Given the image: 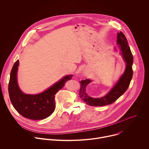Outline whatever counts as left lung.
Here are the masks:
<instances>
[{"label":"left lung","instance_id":"1","mask_svg":"<svg viewBox=\"0 0 149 149\" xmlns=\"http://www.w3.org/2000/svg\"><path fill=\"white\" fill-rule=\"evenodd\" d=\"M117 44L119 45L121 54L126 63V68L123 74L111 90L105 96L100 98H93L88 96L86 92V88L91 80L87 79L80 81L81 87L79 95L80 98L87 104L91 106H104L114 103L127 90L133 77L132 65L133 57L128 45V42L122 32L117 33Z\"/></svg>","mask_w":149,"mask_h":149}]
</instances>
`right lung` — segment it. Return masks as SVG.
Returning a JSON list of instances; mask_svg holds the SVG:
<instances>
[{
	"mask_svg": "<svg viewBox=\"0 0 149 149\" xmlns=\"http://www.w3.org/2000/svg\"><path fill=\"white\" fill-rule=\"evenodd\" d=\"M17 60L12 69L8 86L9 97L16 111L23 117L32 120H42L50 116L54 111L56 93L62 89L67 81L71 80L73 75L63 77L44 92L32 95L22 93L17 82Z\"/></svg>",
	"mask_w": 149,
	"mask_h": 149,
	"instance_id": "1",
	"label": "right lung"
}]
</instances>
